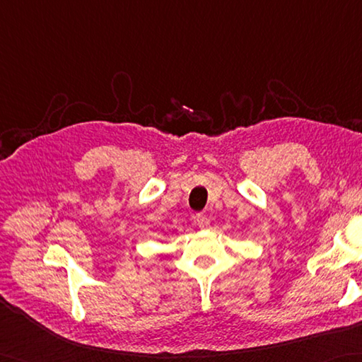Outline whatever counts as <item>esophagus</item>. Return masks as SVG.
Here are the masks:
<instances>
[{"mask_svg": "<svg viewBox=\"0 0 362 362\" xmlns=\"http://www.w3.org/2000/svg\"><path fill=\"white\" fill-rule=\"evenodd\" d=\"M196 222H197V226L201 227V228L209 227V224H210V221H209V218H206L205 213H197L196 214Z\"/></svg>", "mask_w": 362, "mask_h": 362, "instance_id": "1", "label": "esophagus"}]
</instances>
